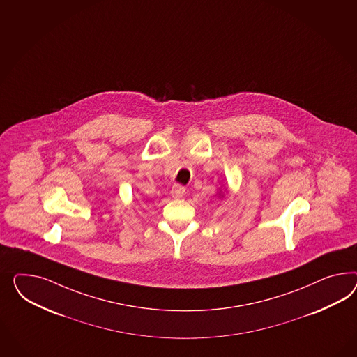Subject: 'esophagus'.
Listing matches in <instances>:
<instances>
[{
  "instance_id": "1",
  "label": "esophagus",
  "mask_w": 357,
  "mask_h": 357,
  "mask_svg": "<svg viewBox=\"0 0 357 357\" xmlns=\"http://www.w3.org/2000/svg\"><path fill=\"white\" fill-rule=\"evenodd\" d=\"M184 192H185V188L182 187V185H179V184H175L173 188H172V196H173L174 199L183 197Z\"/></svg>"
}]
</instances>
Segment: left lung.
<instances>
[{"label":"left lung","mask_w":357,"mask_h":357,"mask_svg":"<svg viewBox=\"0 0 357 357\" xmlns=\"http://www.w3.org/2000/svg\"><path fill=\"white\" fill-rule=\"evenodd\" d=\"M227 193H229V190H227V188L225 190V192H221V190H220V193H218V195H220V199H221V197L223 199V197H225Z\"/></svg>","instance_id":"8db88e82"}]
</instances>
